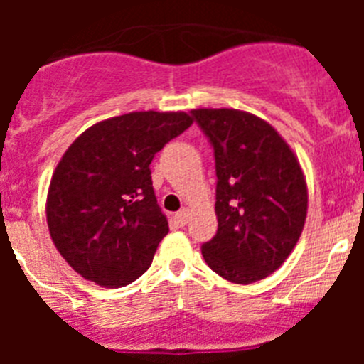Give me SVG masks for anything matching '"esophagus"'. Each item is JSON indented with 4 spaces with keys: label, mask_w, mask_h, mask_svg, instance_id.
Returning <instances> with one entry per match:
<instances>
[{
    "label": "esophagus",
    "mask_w": 364,
    "mask_h": 364,
    "mask_svg": "<svg viewBox=\"0 0 364 364\" xmlns=\"http://www.w3.org/2000/svg\"><path fill=\"white\" fill-rule=\"evenodd\" d=\"M175 218H176V222H178L180 226H186V224H188V220H189V210H188V208H182V210H180L178 213L175 215Z\"/></svg>",
    "instance_id": "1"
}]
</instances>
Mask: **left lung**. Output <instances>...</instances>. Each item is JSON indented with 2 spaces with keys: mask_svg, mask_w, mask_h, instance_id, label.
<instances>
[{
  "mask_svg": "<svg viewBox=\"0 0 364 364\" xmlns=\"http://www.w3.org/2000/svg\"><path fill=\"white\" fill-rule=\"evenodd\" d=\"M215 151L218 230L202 244L215 273L252 284L279 269L304 228L308 188L284 138L252 112L191 111Z\"/></svg>",
  "mask_w": 364,
  "mask_h": 364,
  "instance_id": "left-lung-1",
  "label": "left lung"
}]
</instances>
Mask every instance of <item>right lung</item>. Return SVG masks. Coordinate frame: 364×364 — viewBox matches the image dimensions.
<instances>
[{"label":"right lung","instance_id":"add662e5","mask_svg":"<svg viewBox=\"0 0 364 364\" xmlns=\"http://www.w3.org/2000/svg\"><path fill=\"white\" fill-rule=\"evenodd\" d=\"M191 124L182 111L127 112L91 125L63 153L45 211L54 246L83 279L122 288L149 268L169 231L149 166Z\"/></svg>","mask_w":364,"mask_h":364}]
</instances>
